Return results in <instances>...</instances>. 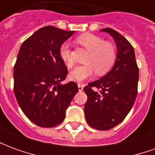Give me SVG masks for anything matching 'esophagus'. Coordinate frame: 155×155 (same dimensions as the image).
<instances>
[{
  "mask_svg": "<svg viewBox=\"0 0 155 155\" xmlns=\"http://www.w3.org/2000/svg\"><path fill=\"white\" fill-rule=\"evenodd\" d=\"M78 89H79V91H83V85L81 84H78Z\"/></svg>",
  "mask_w": 155,
  "mask_h": 155,
  "instance_id": "obj_1",
  "label": "esophagus"
}]
</instances>
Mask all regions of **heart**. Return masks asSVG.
<instances>
[{"instance_id": "heart-1", "label": "heart", "mask_w": 155, "mask_h": 155, "mask_svg": "<svg viewBox=\"0 0 155 155\" xmlns=\"http://www.w3.org/2000/svg\"><path fill=\"white\" fill-rule=\"evenodd\" d=\"M77 43L89 51L84 59V64L74 68L70 73V78L76 82H82L92 77L95 73L104 74L114 64L116 59L114 46L109 42H104L100 36L92 34H84L77 38ZM60 57L67 65L72 67L74 64V57L70 45L64 42L60 50Z\"/></svg>"}]
</instances>
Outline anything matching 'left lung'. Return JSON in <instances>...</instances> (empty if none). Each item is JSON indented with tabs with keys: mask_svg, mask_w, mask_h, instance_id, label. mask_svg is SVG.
I'll list each match as a JSON object with an SVG mask.
<instances>
[{
	"mask_svg": "<svg viewBox=\"0 0 155 155\" xmlns=\"http://www.w3.org/2000/svg\"><path fill=\"white\" fill-rule=\"evenodd\" d=\"M101 31L114 38L116 60L109 73L84 88L88 98L84 115L90 126L108 130L121 123L133 107L138 93L139 68L133 46L123 35L111 28ZM94 87L100 91L93 90Z\"/></svg>",
	"mask_w": 155,
	"mask_h": 155,
	"instance_id": "obj_1",
	"label": "left lung"
}]
</instances>
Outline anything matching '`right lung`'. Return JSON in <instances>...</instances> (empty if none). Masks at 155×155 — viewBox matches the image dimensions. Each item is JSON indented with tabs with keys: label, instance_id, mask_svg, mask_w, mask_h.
<instances>
[{
	"label": "right lung",
	"instance_id": "1",
	"mask_svg": "<svg viewBox=\"0 0 155 155\" xmlns=\"http://www.w3.org/2000/svg\"><path fill=\"white\" fill-rule=\"evenodd\" d=\"M74 32L45 26L20 48L14 66V92L23 113L38 126L51 128L62 123L79 91L73 81L61 84L68 70L59 50Z\"/></svg>",
	"mask_w": 155,
	"mask_h": 155
}]
</instances>
